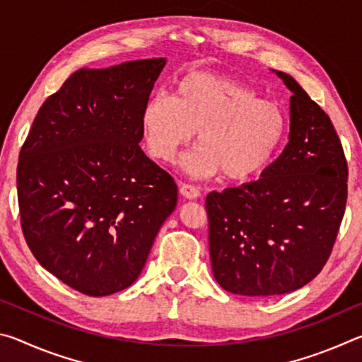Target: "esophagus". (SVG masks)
<instances>
[{
    "instance_id": "34e87169",
    "label": "esophagus",
    "mask_w": 362,
    "mask_h": 362,
    "mask_svg": "<svg viewBox=\"0 0 362 362\" xmlns=\"http://www.w3.org/2000/svg\"><path fill=\"white\" fill-rule=\"evenodd\" d=\"M180 194L187 199H198L201 196V192L198 187L189 185V183H182L180 185Z\"/></svg>"
}]
</instances>
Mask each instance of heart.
<instances>
[{
  "label": "heart",
  "mask_w": 362,
  "mask_h": 362,
  "mask_svg": "<svg viewBox=\"0 0 362 362\" xmlns=\"http://www.w3.org/2000/svg\"><path fill=\"white\" fill-rule=\"evenodd\" d=\"M142 129L153 158L173 163L194 137L198 150L185 168L194 177L223 175L247 182L276 159L287 136L278 102L231 78L193 73L177 81L173 95L158 93L145 103Z\"/></svg>",
  "instance_id": "obj_1"
}]
</instances>
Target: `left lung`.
Wrapping results in <instances>:
<instances>
[{
    "label": "left lung",
    "mask_w": 362,
    "mask_h": 362,
    "mask_svg": "<svg viewBox=\"0 0 362 362\" xmlns=\"http://www.w3.org/2000/svg\"><path fill=\"white\" fill-rule=\"evenodd\" d=\"M283 153L259 180L206 198L214 278L231 293L283 296L317 276L346 206L348 166L332 121L291 75Z\"/></svg>",
    "instance_id": "8db88e82"
}]
</instances>
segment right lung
<instances>
[{"label":"right lung","mask_w":362,"mask_h":362,"mask_svg":"<svg viewBox=\"0 0 362 362\" xmlns=\"http://www.w3.org/2000/svg\"><path fill=\"white\" fill-rule=\"evenodd\" d=\"M166 59L81 69L47 97L17 166L22 231L42 268L90 297L139 278L177 206L173 177L140 148Z\"/></svg>","instance_id":"obj_1"}]
</instances>
